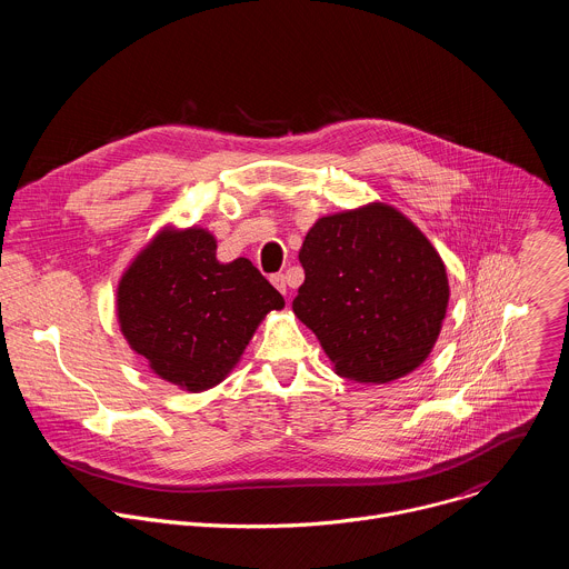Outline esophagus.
Masks as SVG:
<instances>
[{
    "instance_id": "esophagus-1",
    "label": "esophagus",
    "mask_w": 569,
    "mask_h": 569,
    "mask_svg": "<svg viewBox=\"0 0 569 569\" xmlns=\"http://www.w3.org/2000/svg\"><path fill=\"white\" fill-rule=\"evenodd\" d=\"M270 281H272V286L281 292V295H286V290H288V283H286V277L281 274V272H277V274H272L270 277Z\"/></svg>"
}]
</instances>
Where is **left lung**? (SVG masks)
<instances>
[{
	"instance_id": "8db88e82",
	"label": "left lung",
	"mask_w": 569,
	"mask_h": 569,
	"mask_svg": "<svg viewBox=\"0 0 569 569\" xmlns=\"http://www.w3.org/2000/svg\"><path fill=\"white\" fill-rule=\"evenodd\" d=\"M299 261L306 279L292 310L338 376L382 385L430 356L448 308L446 266L393 207L319 218Z\"/></svg>"
}]
</instances>
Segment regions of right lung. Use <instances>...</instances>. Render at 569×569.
Segmentation results:
<instances>
[{"label": "right lung", "mask_w": 569, "mask_h": 569, "mask_svg": "<svg viewBox=\"0 0 569 569\" xmlns=\"http://www.w3.org/2000/svg\"><path fill=\"white\" fill-rule=\"evenodd\" d=\"M283 297L248 261L220 263L209 231H161L126 270L117 310L130 347L189 391L218 385Z\"/></svg>", "instance_id": "right-lung-1"}]
</instances>
